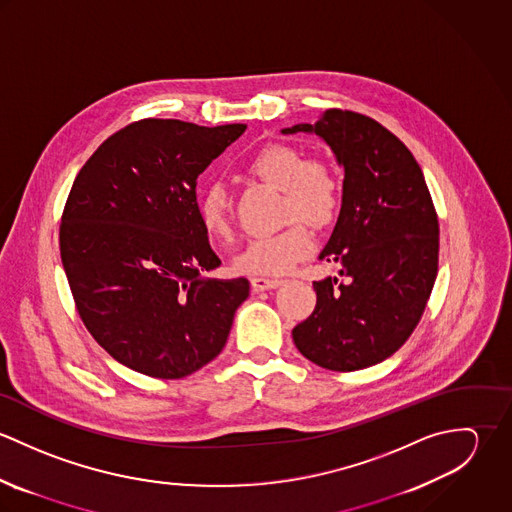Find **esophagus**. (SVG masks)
Wrapping results in <instances>:
<instances>
[{"mask_svg":"<svg viewBox=\"0 0 512 512\" xmlns=\"http://www.w3.org/2000/svg\"><path fill=\"white\" fill-rule=\"evenodd\" d=\"M282 284L280 278H252V288L262 292V290H274Z\"/></svg>","mask_w":512,"mask_h":512,"instance_id":"obj_1","label":"esophagus"}]
</instances>
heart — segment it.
Wrapping results in <instances>:
<instances>
[{
    "label": "heart",
    "mask_w": 512,
    "mask_h": 512,
    "mask_svg": "<svg viewBox=\"0 0 512 512\" xmlns=\"http://www.w3.org/2000/svg\"><path fill=\"white\" fill-rule=\"evenodd\" d=\"M256 179L282 189V219L295 220L284 230L250 240L234 264L248 276H278L313 252V236L297 220L321 230L331 226L343 203V185L335 169L323 159H305L301 151L290 146L260 149L246 165ZM199 220L213 238H228L232 232L230 201L220 183H209L197 203Z\"/></svg>",
    "instance_id": "1"
}]
</instances>
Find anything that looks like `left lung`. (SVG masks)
<instances>
[{
  "instance_id": "8db88e82",
  "label": "left lung",
  "mask_w": 512,
  "mask_h": 512,
  "mask_svg": "<svg viewBox=\"0 0 512 512\" xmlns=\"http://www.w3.org/2000/svg\"><path fill=\"white\" fill-rule=\"evenodd\" d=\"M284 134H317L345 167L343 205L319 260L313 313L293 343L315 365L351 372L394 355L422 319L438 276V213L412 151L365 114L329 108Z\"/></svg>"
}]
</instances>
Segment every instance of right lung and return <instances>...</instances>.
<instances>
[{"label":"right lung","instance_id":"1","mask_svg":"<svg viewBox=\"0 0 512 512\" xmlns=\"http://www.w3.org/2000/svg\"><path fill=\"white\" fill-rule=\"evenodd\" d=\"M146 118L112 134L82 165L59 230L76 311L118 363L183 378L226 345L250 282L213 280L219 256L197 211V177L244 134Z\"/></svg>","mask_w":512,"mask_h":512}]
</instances>
